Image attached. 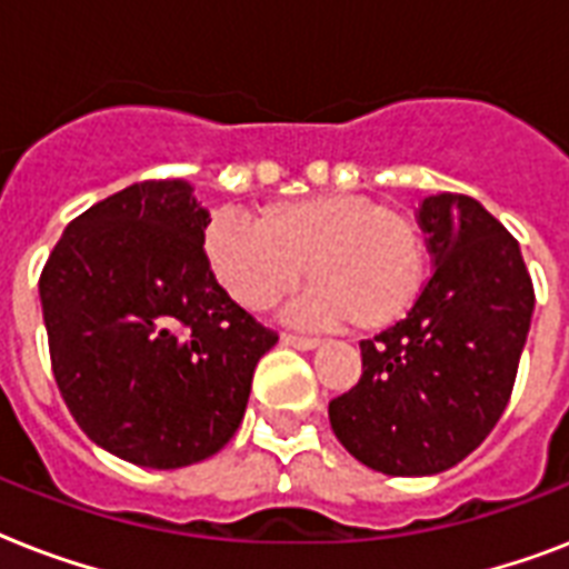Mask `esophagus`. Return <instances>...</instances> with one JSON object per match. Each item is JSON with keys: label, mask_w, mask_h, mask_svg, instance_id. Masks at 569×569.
Returning a JSON list of instances; mask_svg holds the SVG:
<instances>
[{"label": "esophagus", "mask_w": 569, "mask_h": 569, "mask_svg": "<svg viewBox=\"0 0 569 569\" xmlns=\"http://www.w3.org/2000/svg\"><path fill=\"white\" fill-rule=\"evenodd\" d=\"M283 346H292L298 348V351H312V348H319L321 342L319 339H312V337H295V333H283Z\"/></svg>", "instance_id": "1"}]
</instances>
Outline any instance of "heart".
I'll use <instances>...</instances> for the list:
<instances>
[{
    "mask_svg": "<svg viewBox=\"0 0 569 569\" xmlns=\"http://www.w3.org/2000/svg\"><path fill=\"white\" fill-rule=\"evenodd\" d=\"M214 280L244 310H271L310 277L298 319L387 328L416 301L425 244L407 214L363 194H316L262 206L259 221L218 212L203 236Z\"/></svg>",
    "mask_w": 569,
    "mask_h": 569,
    "instance_id": "b5f03b06",
    "label": "heart"
}]
</instances>
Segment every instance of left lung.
Returning <instances> with one entry per match:
<instances>
[{
	"instance_id": "1",
	"label": "left lung",
	"mask_w": 569,
	"mask_h": 569,
	"mask_svg": "<svg viewBox=\"0 0 569 569\" xmlns=\"http://www.w3.org/2000/svg\"><path fill=\"white\" fill-rule=\"evenodd\" d=\"M433 274L407 319L363 339V375L330 401L337 440L383 476H437L476 451L511 398L535 286L520 244L467 194L419 206Z\"/></svg>"
}]
</instances>
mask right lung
Returning a JSON list of instances; mask_svg holds the SVG:
<instances>
[{
    "label": "right lung",
    "mask_w": 569,
    "mask_h": 569,
    "mask_svg": "<svg viewBox=\"0 0 569 569\" xmlns=\"http://www.w3.org/2000/svg\"><path fill=\"white\" fill-rule=\"evenodd\" d=\"M206 227L186 180L136 182L67 223L40 274L67 410L138 467L180 469L221 451L277 342L214 280Z\"/></svg>",
    "instance_id": "1"
}]
</instances>
